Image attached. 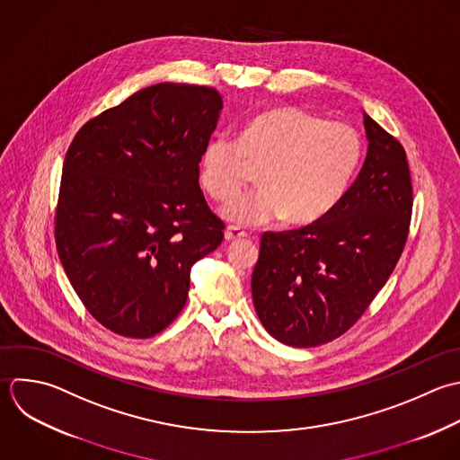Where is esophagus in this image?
Here are the masks:
<instances>
[{"label": "esophagus", "instance_id": "obj_1", "mask_svg": "<svg viewBox=\"0 0 460 460\" xmlns=\"http://www.w3.org/2000/svg\"><path fill=\"white\" fill-rule=\"evenodd\" d=\"M224 236H226V240H227V242H238V240L245 238V236H247V233H245V231H242V229H238V227H227V229H226V233H224Z\"/></svg>", "mask_w": 460, "mask_h": 460}]
</instances>
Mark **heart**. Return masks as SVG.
I'll return each mask as SVG.
<instances>
[{
  "label": "heart",
  "instance_id": "obj_1",
  "mask_svg": "<svg viewBox=\"0 0 460 460\" xmlns=\"http://www.w3.org/2000/svg\"><path fill=\"white\" fill-rule=\"evenodd\" d=\"M360 159L362 141L353 127L279 105L249 119L240 139L211 136L200 152L199 177L211 199L227 202L247 184L251 166L261 168V190L226 206L224 218L245 227L281 218L308 226L342 199Z\"/></svg>",
  "mask_w": 460,
  "mask_h": 460
}]
</instances>
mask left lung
Masks as SVG:
<instances>
[{"instance_id": "1", "label": "left lung", "mask_w": 460, "mask_h": 460, "mask_svg": "<svg viewBox=\"0 0 460 460\" xmlns=\"http://www.w3.org/2000/svg\"><path fill=\"white\" fill-rule=\"evenodd\" d=\"M367 155L317 222L261 236L251 288L263 328L314 348L346 333L393 274L411 226L412 182L400 141L364 112Z\"/></svg>"}]
</instances>
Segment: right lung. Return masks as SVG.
Instances as JSON below:
<instances>
[{"mask_svg": "<svg viewBox=\"0 0 460 460\" xmlns=\"http://www.w3.org/2000/svg\"><path fill=\"white\" fill-rule=\"evenodd\" d=\"M222 96L163 82L89 119L71 141L55 213L60 263L107 330L148 339L184 308L191 267L224 238L199 186Z\"/></svg>", "mask_w": 460, "mask_h": 460, "instance_id": "obj_1", "label": "right lung"}]
</instances>
